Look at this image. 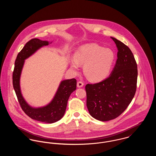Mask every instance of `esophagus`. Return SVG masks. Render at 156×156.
<instances>
[{
    "mask_svg": "<svg viewBox=\"0 0 156 156\" xmlns=\"http://www.w3.org/2000/svg\"><path fill=\"white\" fill-rule=\"evenodd\" d=\"M83 83L82 82H77V87H78V88H81V87H82L83 86Z\"/></svg>",
    "mask_w": 156,
    "mask_h": 156,
    "instance_id": "obj_1",
    "label": "esophagus"
}]
</instances>
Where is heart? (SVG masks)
<instances>
[{
	"label": "heart",
	"instance_id": "obj_1",
	"mask_svg": "<svg viewBox=\"0 0 156 156\" xmlns=\"http://www.w3.org/2000/svg\"><path fill=\"white\" fill-rule=\"evenodd\" d=\"M115 61V55L109 48H104L96 44L81 46L74 55L72 68L77 71L83 66L85 76L92 82H100L109 74Z\"/></svg>",
	"mask_w": 156,
	"mask_h": 156
}]
</instances>
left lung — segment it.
<instances>
[{
    "mask_svg": "<svg viewBox=\"0 0 156 156\" xmlns=\"http://www.w3.org/2000/svg\"><path fill=\"white\" fill-rule=\"evenodd\" d=\"M111 38L118 48V59L111 75L85 87L89 114L101 121L119 116L130 105L136 90L137 67L133 54L126 45Z\"/></svg>",
    "mask_w": 156,
    "mask_h": 156,
    "instance_id": "8db88e82",
    "label": "left lung"
}]
</instances>
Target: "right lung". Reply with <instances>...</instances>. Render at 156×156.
<instances>
[{"instance_id":"right-lung-1","label":"right lung","mask_w":156,"mask_h":156,"mask_svg":"<svg viewBox=\"0 0 156 156\" xmlns=\"http://www.w3.org/2000/svg\"><path fill=\"white\" fill-rule=\"evenodd\" d=\"M49 42L34 38L29 41L18 53L12 74V84L18 101L24 113L33 119L45 123H53L60 120L64 115L68 100L71 94L76 89L75 79L62 80L53 100L47 105L41 108H33L29 105L23 97L20 79L24 60L41 47L48 45Z\"/></svg>"}]
</instances>
